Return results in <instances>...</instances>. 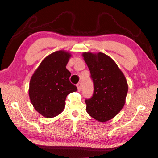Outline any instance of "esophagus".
<instances>
[{"mask_svg":"<svg viewBox=\"0 0 158 158\" xmlns=\"http://www.w3.org/2000/svg\"><path fill=\"white\" fill-rule=\"evenodd\" d=\"M81 85H82V84H81V83H80V82H78L77 84H76V86H77L78 90L79 91V92H80V89H81Z\"/></svg>","mask_w":158,"mask_h":158,"instance_id":"obj_1","label":"esophagus"}]
</instances>
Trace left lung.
Returning a JSON list of instances; mask_svg holds the SVG:
<instances>
[{
	"mask_svg": "<svg viewBox=\"0 0 158 158\" xmlns=\"http://www.w3.org/2000/svg\"><path fill=\"white\" fill-rule=\"evenodd\" d=\"M82 56L94 88L92 97L85 101L87 113L99 122L111 120L125 103L127 80L114 61L107 55L85 52Z\"/></svg>",
	"mask_w": 158,
	"mask_h": 158,
	"instance_id": "obj_1",
	"label": "left lung"
}]
</instances>
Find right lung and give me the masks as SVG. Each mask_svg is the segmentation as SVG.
I'll use <instances>...</instances> for the list:
<instances>
[{"label": "right lung", "instance_id": "right-lung-1", "mask_svg": "<svg viewBox=\"0 0 158 158\" xmlns=\"http://www.w3.org/2000/svg\"><path fill=\"white\" fill-rule=\"evenodd\" d=\"M71 55L58 51L47 56L31 76L29 95L36 111L47 118L56 117L63 111L67 95L77 91L70 82L66 69Z\"/></svg>", "mask_w": 158, "mask_h": 158}]
</instances>
